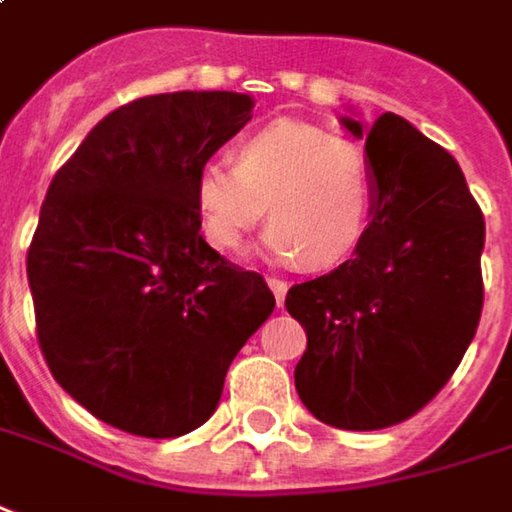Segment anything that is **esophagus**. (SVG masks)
Listing matches in <instances>:
<instances>
[{
	"instance_id": "esophagus-1",
	"label": "esophagus",
	"mask_w": 512,
	"mask_h": 512,
	"mask_svg": "<svg viewBox=\"0 0 512 512\" xmlns=\"http://www.w3.org/2000/svg\"><path fill=\"white\" fill-rule=\"evenodd\" d=\"M267 284H270V290H273V296H276V301H284V296H287V287H290V284H287V281L284 279H279V276H267Z\"/></svg>"
}]
</instances>
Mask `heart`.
I'll list each match as a JSON object with an SVG mask.
<instances>
[{"instance_id":"b5f03b06","label":"heart","mask_w":512,"mask_h":512,"mask_svg":"<svg viewBox=\"0 0 512 512\" xmlns=\"http://www.w3.org/2000/svg\"><path fill=\"white\" fill-rule=\"evenodd\" d=\"M369 205L372 183L358 146L301 120L264 126L242 140L236 163L211 157L197 174L202 233L219 253H233L270 211L267 253L335 264L358 245Z\"/></svg>"}]
</instances>
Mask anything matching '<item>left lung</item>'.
I'll use <instances>...</instances> for the list:
<instances>
[{"mask_svg": "<svg viewBox=\"0 0 512 512\" xmlns=\"http://www.w3.org/2000/svg\"><path fill=\"white\" fill-rule=\"evenodd\" d=\"M344 126L366 137L372 222L352 259L293 284L284 307L307 332L301 403L321 423L377 431L428 406L473 341L485 216L454 157L408 120Z\"/></svg>", "mask_w": 512, "mask_h": 512, "instance_id": "8db88e82", "label": "left lung"}]
</instances>
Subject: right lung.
I'll return each mask as SVG.
<instances>
[{"label": "right lung", "mask_w": 512, "mask_h": 512, "mask_svg": "<svg viewBox=\"0 0 512 512\" xmlns=\"http://www.w3.org/2000/svg\"><path fill=\"white\" fill-rule=\"evenodd\" d=\"M239 92L146 95L58 168L27 250L36 335L58 386L126 434L200 428L276 307L202 239L197 174L250 120Z\"/></svg>", "instance_id": "obj_1"}]
</instances>
